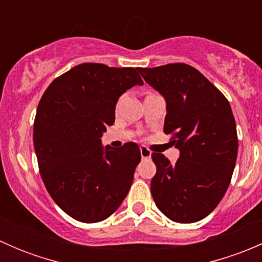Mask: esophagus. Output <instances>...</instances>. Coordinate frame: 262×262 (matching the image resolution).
Masks as SVG:
<instances>
[{"label":"esophagus","instance_id":"34e87169","mask_svg":"<svg viewBox=\"0 0 262 262\" xmlns=\"http://www.w3.org/2000/svg\"><path fill=\"white\" fill-rule=\"evenodd\" d=\"M141 156L143 160H147V158L150 157V150L146 147H141Z\"/></svg>","mask_w":262,"mask_h":262}]
</instances>
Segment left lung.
I'll use <instances>...</instances> for the list:
<instances>
[{"label": "left lung", "mask_w": 262, "mask_h": 262, "mask_svg": "<svg viewBox=\"0 0 262 262\" xmlns=\"http://www.w3.org/2000/svg\"><path fill=\"white\" fill-rule=\"evenodd\" d=\"M166 100L163 132L180 149L175 165L153 152L150 192L171 221L194 223L215 209L226 194L238 152L236 120L223 94L186 63L138 68Z\"/></svg>", "instance_id": "obj_1"}]
</instances>
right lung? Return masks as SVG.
<instances>
[{
	"label": "right lung",
	"mask_w": 262,
	"mask_h": 262,
	"mask_svg": "<svg viewBox=\"0 0 262 262\" xmlns=\"http://www.w3.org/2000/svg\"><path fill=\"white\" fill-rule=\"evenodd\" d=\"M138 68L82 63L49 84L34 120V148L44 185L58 207L83 223L112 215L128 194L141 149L101 146L121 94L143 84Z\"/></svg>",
	"instance_id": "1"
}]
</instances>
